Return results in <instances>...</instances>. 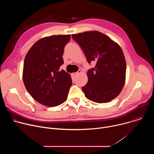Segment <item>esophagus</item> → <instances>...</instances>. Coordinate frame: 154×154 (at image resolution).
<instances>
[{
  "instance_id": "esophagus-1",
  "label": "esophagus",
  "mask_w": 154,
  "mask_h": 154,
  "mask_svg": "<svg viewBox=\"0 0 154 154\" xmlns=\"http://www.w3.org/2000/svg\"><path fill=\"white\" fill-rule=\"evenodd\" d=\"M80 73H82V71H81V70H79L78 72H74V73L72 74V75H73L74 76H77V75H79V74H80Z\"/></svg>"
}]
</instances>
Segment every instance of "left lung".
Instances as JSON below:
<instances>
[{"mask_svg": "<svg viewBox=\"0 0 154 154\" xmlns=\"http://www.w3.org/2000/svg\"><path fill=\"white\" fill-rule=\"evenodd\" d=\"M86 57L88 62H96L86 73L88 82L82 87L85 97L97 103H107L116 98L124 86L126 63L118 44L96 31L72 34Z\"/></svg>", "mask_w": 154, "mask_h": 154, "instance_id": "8db88e82", "label": "left lung"}]
</instances>
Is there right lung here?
<instances>
[{
  "instance_id": "right-lung-1",
  "label": "right lung",
  "mask_w": 154,
  "mask_h": 154,
  "mask_svg": "<svg viewBox=\"0 0 154 154\" xmlns=\"http://www.w3.org/2000/svg\"><path fill=\"white\" fill-rule=\"evenodd\" d=\"M70 35L44 37L38 40L27 53L23 72L26 88L38 102L56 106L67 99L71 86V75L60 71L62 55Z\"/></svg>"
}]
</instances>
